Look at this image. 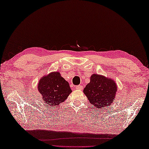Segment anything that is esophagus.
Instances as JSON below:
<instances>
[{"label": "esophagus", "instance_id": "1", "mask_svg": "<svg viewBox=\"0 0 149 149\" xmlns=\"http://www.w3.org/2000/svg\"><path fill=\"white\" fill-rule=\"evenodd\" d=\"M76 88L79 89V90H82V86H81V85H78V86H77Z\"/></svg>", "mask_w": 149, "mask_h": 149}]
</instances>
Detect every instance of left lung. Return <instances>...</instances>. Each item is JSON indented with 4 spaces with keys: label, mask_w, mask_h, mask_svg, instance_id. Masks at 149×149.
<instances>
[{
    "label": "left lung",
    "mask_w": 149,
    "mask_h": 149,
    "mask_svg": "<svg viewBox=\"0 0 149 149\" xmlns=\"http://www.w3.org/2000/svg\"><path fill=\"white\" fill-rule=\"evenodd\" d=\"M117 91L113 80L99 74H92L90 83L84 88V93L90 103L97 108H103L113 101Z\"/></svg>",
    "instance_id": "8db88e82"
}]
</instances>
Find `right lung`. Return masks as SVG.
<instances>
[{"instance_id":"1","label":"right lung","mask_w":149,"mask_h":149,"mask_svg":"<svg viewBox=\"0 0 149 149\" xmlns=\"http://www.w3.org/2000/svg\"><path fill=\"white\" fill-rule=\"evenodd\" d=\"M38 91L45 103L50 106H58L71 93L69 82L61 76L58 72L50 73L41 79L38 83Z\"/></svg>"}]
</instances>
